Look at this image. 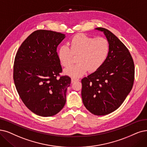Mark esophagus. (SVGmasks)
Listing matches in <instances>:
<instances>
[{
	"mask_svg": "<svg viewBox=\"0 0 147 147\" xmlns=\"http://www.w3.org/2000/svg\"><path fill=\"white\" fill-rule=\"evenodd\" d=\"M79 81V79L75 78H71V83H74V82H75V81Z\"/></svg>",
	"mask_w": 147,
	"mask_h": 147,
	"instance_id": "esophagus-1",
	"label": "esophagus"
}]
</instances>
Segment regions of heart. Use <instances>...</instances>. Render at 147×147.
I'll return each instance as SVG.
<instances>
[{
	"mask_svg": "<svg viewBox=\"0 0 147 147\" xmlns=\"http://www.w3.org/2000/svg\"><path fill=\"white\" fill-rule=\"evenodd\" d=\"M69 48L61 45L58 50V58L61 65L69 67L72 65L74 57L77 56L78 63L64 70L66 75L80 77L88 70L95 72L100 68L109 56L110 44L107 38H93L84 34L74 36L69 43Z\"/></svg>",
	"mask_w": 147,
	"mask_h": 147,
	"instance_id": "b5f03b06",
	"label": "heart"
}]
</instances>
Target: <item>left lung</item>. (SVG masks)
<instances>
[{
  "label": "left lung",
  "instance_id": "1",
  "mask_svg": "<svg viewBox=\"0 0 147 147\" xmlns=\"http://www.w3.org/2000/svg\"><path fill=\"white\" fill-rule=\"evenodd\" d=\"M104 32L110 44L109 56L95 72L82 79L81 96L86 108L95 115H108L118 109L130 92L134 64L127 47L108 29Z\"/></svg>",
  "mask_w": 147,
  "mask_h": 147
}]
</instances>
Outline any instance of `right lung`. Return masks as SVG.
<instances>
[{
	"instance_id": "right-lung-1",
	"label": "right lung",
	"mask_w": 147,
	"mask_h": 147,
	"mask_svg": "<svg viewBox=\"0 0 147 147\" xmlns=\"http://www.w3.org/2000/svg\"><path fill=\"white\" fill-rule=\"evenodd\" d=\"M64 38L60 32L36 31L22 43L15 57L13 79L17 91L27 108L38 116L56 115L66 101L71 79L60 77L62 68L57 52Z\"/></svg>"
}]
</instances>
